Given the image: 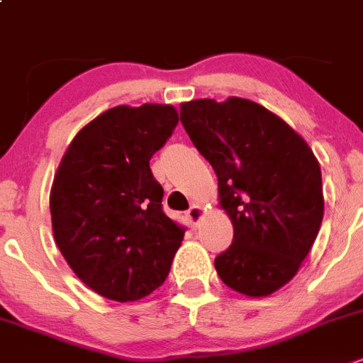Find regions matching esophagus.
I'll list each match as a JSON object with an SVG mask.
<instances>
[{
  "label": "esophagus",
  "mask_w": 363,
  "mask_h": 363,
  "mask_svg": "<svg viewBox=\"0 0 363 363\" xmlns=\"http://www.w3.org/2000/svg\"><path fill=\"white\" fill-rule=\"evenodd\" d=\"M187 218L192 225H198L199 219L203 218V208L199 207V205H192V207L187 211Z\"/></svg>",
  "instance_id": "1"
}]
</instances>
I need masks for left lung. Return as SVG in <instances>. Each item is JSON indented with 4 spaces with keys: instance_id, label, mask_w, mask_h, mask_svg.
<instances>
[{
    "instance_id": "obj_1",
    "label": "left lung",
    "mask_w": 363,
    "mask_h": 363,
    "mask_svg": "<svg viewBox=\"0 0 363 363\" xmlns=\"http://www.w3.org/2000/svg\"><path fill=\"white\" fill-rule=\"evenodd\" d=\"M179 118L218 176L234 239L214 266L228 288L264 297L290 282L324 216L320 165L282 118L247 99L184 102Z\"/></svg>"
}]
</instances>
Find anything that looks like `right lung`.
Returning a JSON list of instances; mask_svg holds the SVG:
<instances>
[{"label": "right lung", "mask_w": 363, "mask_h": 363, "mask_svg": "<svg viewBox=\"0 0 363 363\" xmlns=\"http://www.w3.org/2000/svg\"><path fill=\"white\" fill-rule=\"evenodd\" d=\"M176 124L169 104L116 106L75 135L55 172L53 238L75 275L109 301L152 294L184 241L149 167Z\"/></svg>", "instance_id": "obj_1"}]
</instances>
